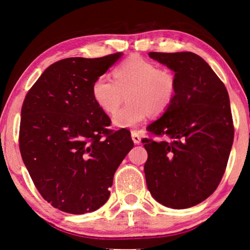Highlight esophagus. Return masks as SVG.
I'll list each match as a JSON object with an SVG mask.
<instances>
[{"label":"esophagus","instance_id":"1","mask_svg":"<svg viewBox=\"0 0 250 250\" xmlns=\"http://www.w3.org/2000/svg\"><path fill=\"white\" fill-rule=\"evenodd\" d=\"M131 136H132L133 142H134L135 145H140V143H141V136H140L139 132L132 131V132H131Z\"/></svg>","mask_w":250,"mask_h":250}]
</instances>
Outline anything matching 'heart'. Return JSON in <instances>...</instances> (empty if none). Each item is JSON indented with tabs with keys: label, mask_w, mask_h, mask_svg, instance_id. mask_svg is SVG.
Here are the masks:
<instances>
[{
	"label": "heart",
	"mask_w": 250,
	"mask_h": 250,
	"mask_svg": "<svg viewBox=\"0 0 250 250\" xmlns=\"http://www.w3.org/2000/svg\"><path fill=\"white\" fill-rule=\"evenodd\" d=\"M114 79L100 75L92 83V98L105 114H112L127 94L128 102L116 112V127L132 128L150 114L160 115L172 104L176 95V77L170 70L145 58L132 54L114 70Z\"/></svg>",
	"instance_id": "heart-1"
}]
</instances>
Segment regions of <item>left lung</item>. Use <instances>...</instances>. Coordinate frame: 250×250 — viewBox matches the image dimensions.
<instances>
[{
	"mask_svg": "<svg viewBox=\"0 0 250 250\" xmlns=\"http://www.w3.org/2000/svg\"><path fill=\"white\" fill-rule=\"evenodd\" d=\"M174 71L172 104L146 129L145 174L151 196L164 206L184 209L206 200L225 172L233 143L230 99L223 82L192 52H150Z\"/></svg>",
	"mask_w": 250,
	"mask_h": 250,
	"instance_id": "obj_1",
	"label": "left lung"
}]
</instances>
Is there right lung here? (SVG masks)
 Wrapping results in <instances>:
<instances>
[{"label":"right lung","mask_w":250,"mask_h":250,"mask_svg":"<svg viewBox=\"0 0 250 250\" xmlns=\"http://www.w3.org/2000/svg\"><path fill=\"white\" fill-rule=\"evenodd\" d=\"M122 56L57 61L23 100L19 133L23 164L41 196L66 213H91L104 205L116 169L134 146L127 129L107 128L110 118L91 91L95 78Z\"/></svg>","instance_id":"add662e5"}]
</instances>
